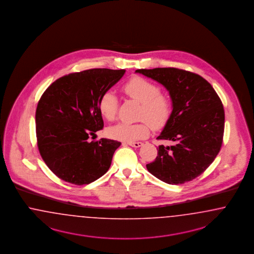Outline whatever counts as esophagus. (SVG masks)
I'll use <instances>...</instances> for the list:
<instances>
[{
    "instance_id": "34e87169",
    "label": "esophagus",
    "mask_w": 254,
    "mask_h": 254,
    "mask_svg": "<svg viewBox=\"0 0 254 254\" xmlns=\"http://www.w3.org/2000/svg\"><path fill=\"white\" fill-rule=\"evenodd\" d=\"M127 144H128L129 146L138 148V147H140L142 145V142H140V141H138V142H128Z\"/></svg>"
}]
</instances>
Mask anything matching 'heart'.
<instances>
[{"label": "heart", "instance_id": "obj_1", "mask_svg": "<svg viewBox=\"0 0 254 254\" xmlns=\"http://www.w3.org/2000/svg\"><path fill=\"white\" fill-rule=\"evenodd\" d=\"M125 93L133 100L141 103L139 119L136 124L119 123L108 129V135L112 138L131 142L146 138L150 132V125L153 128L163 127L171 114V101L160 94L158 85L142 77L131 78L123 86ZM100 115L108 121L116 118L118 111V100L116 93L108 90L103 93L99 101Z\"/></svg>", "mask_w": 254, "mask_h": 254}]
</instances>
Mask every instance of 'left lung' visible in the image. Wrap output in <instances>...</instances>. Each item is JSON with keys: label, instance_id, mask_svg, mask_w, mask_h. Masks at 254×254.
<instances>
[{"label": "left lung", "instance_id": "obj_1", "mask_svg": "<svg viewBox=\"0 0 254 254\" xmlns=\"http://www.w3.org/2000/svg\"><path fill=\"white\" fill-rule=\"evenodd\" d=\"M136 72L164 85L172 101V112L157 139L159 145L148 171L169 185H182L199 176L221 150L224 130L223 103L203 77L176 68L137 69Z\"/></svg>", "mask_w": 254, "mask_h": 254}]
</instances>
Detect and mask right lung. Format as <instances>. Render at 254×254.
I'll list each match as a JSON object with an SVG mask.
<instances>
[{
    "instance_id": "right-lung-1",
    "label": "right lung",
    "mask_w": 254,
    "mask_h": 254,
    "mask_svg": "<svg viewBox=\"0 0 254 254\" xmlns=\"http://www.w3.org/2000/svg\"><path fill=\"white\" fill-rule=\"evenodd\" d=\"M126 69H91L61 77L39 100L35 122L39 152L56 176L75 185L91 184L111 167L121 142L90 141L104 124L101 95L123 77Z\"/></svg>"
}]
</instances>
